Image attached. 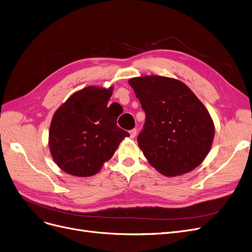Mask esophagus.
<instances>
[{
  "mask_svg": "<svg viewBox=\"0 0 252 252\" xmlns=\"http://www.w3.org/2000/svg\"><path fill=\"white\" fill-rule=\"evenodd\" d=\"M136 135H137V129H136V128H133V129L129 130V136H130V138L134 139V138L136 137Z\"/></svg>",
  "mask_w": 252,
  "mask_h": 252,
  "instance_id": "1",
  "label": "esophagus"
}]
</instances>
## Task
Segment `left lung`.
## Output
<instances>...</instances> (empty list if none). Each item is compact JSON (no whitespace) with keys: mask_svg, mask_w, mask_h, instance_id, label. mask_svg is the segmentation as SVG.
Segmentation results:
<instances>
[{"mask_svg":"<svg viewBox=\"0 0 252 252\" xmlns=\"http://www.w3.org/2000/svg\"><path fill=\"white\" fill-rule=\"evenodd\" d=\"M146 118L137 141L150 165L165 176L198 167L214 139L213 120L188 85L151 75L128 80Z\"/></svg>","mask_w":252,"mask_h":252,"instance_id":"8db88e82","label":"left lung"}]
</instances>
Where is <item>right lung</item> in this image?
<instances>
[{
	"instance_id": "1",
	"label": "right lung",
	"mask_w": 252,
	"mask_h": 252,
	"mask_svg": "<svg viewBox=\"0 0 252 252\" xmlns=\"http://www.w3.org/2000/svg\"><path fill=\"white\" fill-rule=\"evenodd\" d=\"M113 87L87 86L74 93L53 114L49 149L53 160L65 173L90 177L110 159L129 134L117 126L107 107Z\"/></svg>"
}]
</instances>
